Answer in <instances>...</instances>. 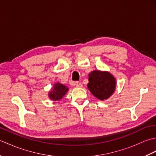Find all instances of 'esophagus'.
<instances>
[{
	"instance_id": "1",
	"label": "esophagus",
	"mask_w": 156,
	"mask_h": 156,
	"mask_svg": "<svg viewBox=\"0 0 156 156\" xmlns=\"http://www.w3.org/2000/svg\"><path fill=\"white\" fill-rule=\"evenodd\" d=\"M74 85L76 86V87H77V88H81L82 87V84L80 82H76Z\"/></svg>"
}]
</instances>
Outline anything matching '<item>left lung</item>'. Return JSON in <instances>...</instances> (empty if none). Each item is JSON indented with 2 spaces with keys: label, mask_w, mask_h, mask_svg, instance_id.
Returning <instances> with one entry per match:
<instances>
[{
  "label": "left lung",
  "mask_w": 156,
  "mask_h": 156,
  "mask_svg": "<svg viewBox=\"0 0 156 156\" xmlns=\"http://www.w3.org/2000/svg\"><path fill=\"white\" fill-rule=\"evenodd\" d=\"M88 76L87 87L95 97L104 101L113 94L116 88V80L111 73L94 70Z\"/></svg>",
  "instance_id": "1"
}]
</instances>
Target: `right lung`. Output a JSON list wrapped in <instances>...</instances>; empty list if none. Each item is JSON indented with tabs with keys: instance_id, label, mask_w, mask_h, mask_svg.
<instances>
[{
	"instance_id": "1",
	"label": "right lung",
	"mask_w": 156,
	"mask_h": 156,
	"mask_svg": "<svg viewBox=\"0 0 156 156\" xmlns=\"http://www.w3.org/2000/svg\"><path fill=\"white\" fill-rule=\"evenodd\" d=\"M68 91V88L67 87L59 83V82H58V83H55L53 86V89L49 92L48 95L49 98L53 101H59L64 97V95Z\"/></svg>"
}]
</instances>
